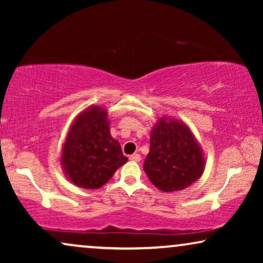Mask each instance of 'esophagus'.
<instances>
[{"label":"esophagus","instance_id":"obj_1","mask_svg":"<svg viewBox=\"0 0 263 263\" xmlns=\"http://www.w3.org/2000/svg\"><path fill=\"white\" fill-rule=\"evenodd\" d=\"M129 159L133 160V161H140V160H141V157H140V154L134 153V154H132L130 157H129Z\"/></svg>","mask_w":263,"mask_h":263}]
</instances>
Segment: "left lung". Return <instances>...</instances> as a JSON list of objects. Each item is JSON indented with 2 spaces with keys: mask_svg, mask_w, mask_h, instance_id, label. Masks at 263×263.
I'll use <instances>...</instances> for the list:
<instances>
[{
  "mask_svg": "<svg viewBox=\"0 0 263 263\" xmlns=\"http://www.w3.org/2000/svg\"><path fill=\"white\" fill-rule=\"evenodd\" d=\"M149 141L143 170L161 192L183 190L202 176L203 151L183 121L160 117L153 125Z\"/></svg>",
  "mask_w": 263,
  "mask_h": 263,
  "instance_id": "8db88e82",
  "label": "left lung"
}]
</instances>
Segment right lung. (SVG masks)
<instances>
[{"instance_id": "right-lung-1", "label": "right lung", "mask_w": 263, "mask_h": 263, "mask_svg": "<svg viewBox=\"0 0 263 263\" xmlns=\"http://www.w3.org/2000/svg\"><path fill=\"white\" fill-rule=\"evenodd\" d=\"M127 161L120 142L110 134L107 111L98 105L81 111L62 146L61 165L66 177L80 188L98 189Z\"/></svg>"}]
</instances>
